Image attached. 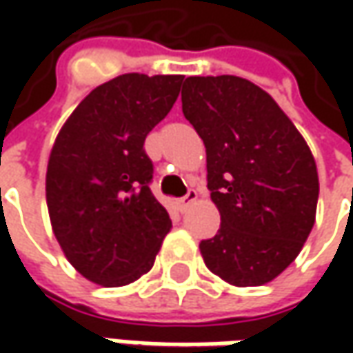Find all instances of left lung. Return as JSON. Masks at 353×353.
<instances>
[{
    "label": "left lung",
    "mask_w": 353,
    "mask_h": 353,
    "mask_svg": "<svg viewBox=\"0 0 353 353\" xmlns=\"http://www.w3.org/2000/svg\"><path fill=\"white\" fill-rule=\"evenodd\" d=\"M184 76L121 74L66 119L47 167L54 237L76 271L123 287L151 271L172 222L151 190L149 131L174 105Z\"/></svg>",
    "instance_id": "1"
}]
</instances>
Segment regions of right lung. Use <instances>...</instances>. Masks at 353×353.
Masks as SVG:
<instances>
[{"mask_svg":"<svg viewBox=\"0 0 353 353\" xmlns=\"http://www.w3.org/2000/svg\"><path fill=\"white\" fill-rule=\"evenodd\" d=\"M183 114L206 147L220 230L200 241L204 263L236 287L281 275L303 250L319 202L316 165L275 100L234 76L188 78Z\"/></svg>","mask_w":353,"mask_h":353,"instance_id":"obj_1","label":"right lung"}]
</instances>
